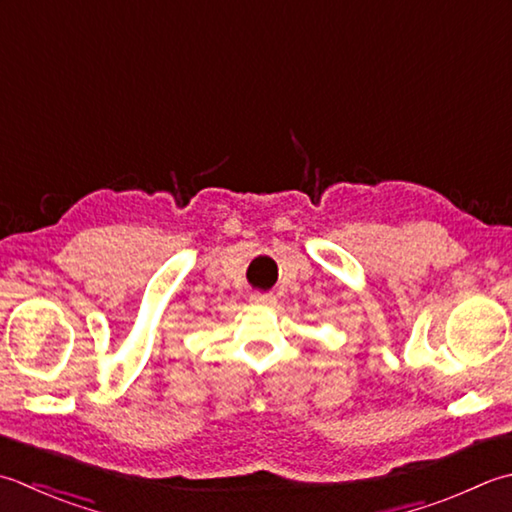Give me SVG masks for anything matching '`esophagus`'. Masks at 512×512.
Listing matches in <instances>:
<instances>
[{"instance_id":"34e87169","label":"esophagus","mask_w":512,"mask_h":512,"mask_svg":"<svg viewBox=\"0 0 512 512\" xmlns=\"http://www.w3.org/2000/svg\"><path fill=\"white\" fill-rule=\"evenodd\" d=\"M250 302H255V304H266V302H273V297L270 295H250Z\"/></svg>"}]
</instances>
